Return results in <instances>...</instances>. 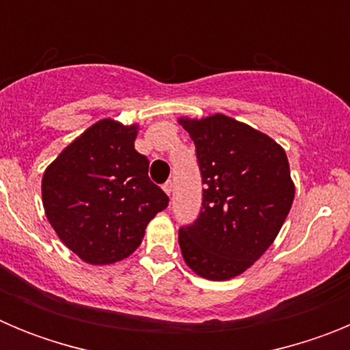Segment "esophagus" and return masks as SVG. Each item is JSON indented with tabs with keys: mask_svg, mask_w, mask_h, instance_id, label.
Returning <instances> with one entry per match:
<instances>
[{
	"mask_svg": "<svg viewBox=\"0 0 350 350\" xmlns=\"http://www.w3.org/2000/svg\"><path fill=\"white\" fill-rule=\"evenodd\" d=\"M163 189H165V193L168 194V196H170V194H172V191H173V182L170 180V178L165 182V184H163Z\"/></svg>",
	"mask_w": 350,
	"mask_h": 350,
	"instance_id": "esophagus-1",
	"label": "esophagus"
}]
</instances>
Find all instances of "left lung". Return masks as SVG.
Masks as SVG:
<instances>
[{"label": "left lung", "instance_id": "1", "mask_svg": "<svg viewBox=\"0 0 350 350\" xmlns=\"http://www.w3.org/2000/svg\"><path fill=\"white\" fill-rule=\"evenodd\" d=\"M196 147L202 210L178 230L184 261L210 280H228L258 261L279 234L295 185L284 148L238 120L215 113L180 119Z\"/></svg>", "mask_w": 350, "mask_h": 350}]
</instances>
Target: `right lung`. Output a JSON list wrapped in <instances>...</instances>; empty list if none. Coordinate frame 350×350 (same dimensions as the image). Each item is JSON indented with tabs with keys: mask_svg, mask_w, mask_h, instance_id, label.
I'll list each match as a JSON object with an SVG mask.
<instances>
[{
	"mask_svg": "<svg viewBox=\"0 0 350 350\" xmlns=\"http://www.w3.org/2000/svg\"><path fill=\"white\" fill-rule=\"evenodd\" d=\"M137 126L103 119L71 142L45 170L43 208L64 245L89 265L133 254L145 228L168 206L135 150Z\"/></svg>",
	"mask_w": 350,
	"mask_h": 350,
	"instance_id": "obj_1",
	"label": "right lung"
}]
</instances>
